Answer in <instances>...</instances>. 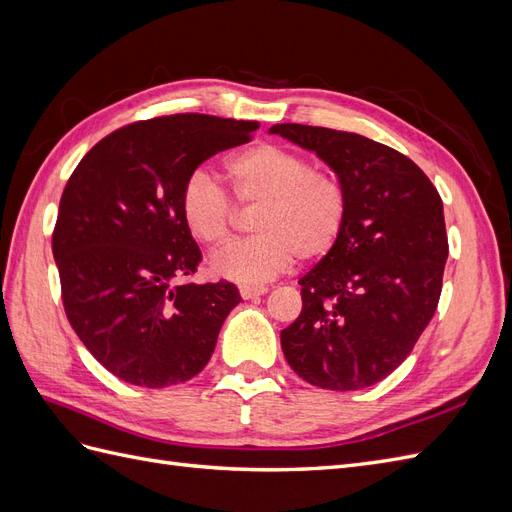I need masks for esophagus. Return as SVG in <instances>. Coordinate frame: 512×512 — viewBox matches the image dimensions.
<instances>
[{"instance_id": "esophagus-1", "label": "esophagus", "mask_w": 512, "mask_h": 512, "mask_svg": "<svg viewBox=\"0 0 512 512\" xmlns=\"http://www.w3.org/2000/svg\"><path fill=\"white\" fill-rule=\"evenodd\" d=\"M239 292H241V297L247 301V299L262 297V294L267 292V288H265V286H241Z\"/></svg>"}]
</instances>
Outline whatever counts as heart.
Instances as JSON below:
<instances>
[{
	"mask_svg": "<svg viewBox=\"0 0 512 512\" xmlns=\"http://www.w3.org/2000/svg\"><path fill=\"white\" fill-rule=\"evenodd\" d=\"M226 173L237 203L258 205L252 220L256 237L215 254V275L256 286L288 271L297 258L320 260L333 250L348 215V196L335 175L271 143L235 153L226 160ZM181 215L192 237L209 247L224 245L232 235L235 207L205 170L185 179Z\"/></svg>",
	"mask_w": 512,
	"mask_h": 512,
	"instance_id": "heart-1",
	"label": "heart"
}]
</instances>
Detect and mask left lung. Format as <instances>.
<instances>
[{
    "label": "left lung",
    "mask_w": 512,
    "mask_h": 512,
    "mask_svg": "<svg viewBox=\"0 0 512 512\" xmlns=\"http://www.w3.org/2000/svg\"><path fill=\"white\" fill-rule=\"evenodd\" d=\"M342 181L348 215L305 273L303 309L282 331L288 365L327 391H359L404 363L436 314L448 258L438 190L404 153L354 132L277 123Z\"/></svg>",
    "instance_id": "1"
}]
</instances>
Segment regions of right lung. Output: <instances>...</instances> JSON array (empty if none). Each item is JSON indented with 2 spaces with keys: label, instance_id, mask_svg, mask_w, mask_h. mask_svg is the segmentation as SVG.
I'll return each instance as SVG.
<instances>
[{
  "label": "right lung",
  "instance_id": "add662e5",
  "mask_svg": "<svg viewBox=\"0 0 512 512\" xmlns=\"http://www.w3.org/2000/svg\"><path fill=\"white\" fill-rule=\"evenodd\" d=\"M258 121L168 115L91 147L61 194L53 232L61 299L85 348L119 380L164 389L209 363L235 284H185L200 250L181 215L183 183Z\"/></svg>",
  "mask_w": 512,
  "mask_h": 512
}]
</instances>
